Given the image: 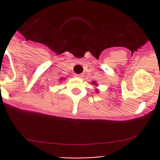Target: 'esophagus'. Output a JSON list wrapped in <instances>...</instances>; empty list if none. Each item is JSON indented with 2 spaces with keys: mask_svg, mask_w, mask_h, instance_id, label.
<instances>
[{
  "mask_svg": "<svg viewBox=\"0 0 160 160\" xmlns=\"http://www.w3.org/2000/svg\"><path fill=\"white\" fill-rule=\"evenodd\" d=\"M74 77H77V78H82L81 74H75V75H74Z\"/></svg>",
  "mask_w": 160,
  "mask_h": 160,
  "instance_id": "esophagus-1",
  "label": "esophagus"
}]
</instances>
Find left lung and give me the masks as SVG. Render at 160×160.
Wrapping results in <instances>:
<instances>
[{"mask_svg": "<svg viewBox=\"0 0 160 160\" xmlns=\"http://www.w3.org/2000/svg\"><path fill=\"white\" fill-rule=\"evenodd\" d=\"M92 83H93V85H95V86L96 87H98V83H97V82L96 81H92ZM95 90H96V93H99V90L98 89V88H96V89H95Z\"/></svg>", "mask_w": 160, "mask_h": 160, "instance_id": "left-lung-1", "label": "left lung"}]
</instances>
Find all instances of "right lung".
Returning <instances> with one entry per match:
<instances>
[{
    "instance_id": "right-lung-1",
    "label": "right lung",
    "mask_w": 160,
    "mask_h": 160,
    "mask_svg": "<svg viewBox=\"0 0 160 160\" xmlns=\"http://www.w3.org/2000/svg\"><path fill=\"white\" fill-rule=\"evenodd\" d=\"M61 80H66V79H64V78H63V77H61V78H60V79H59V81H61Z\"/></svg>"
}]
</instances>
